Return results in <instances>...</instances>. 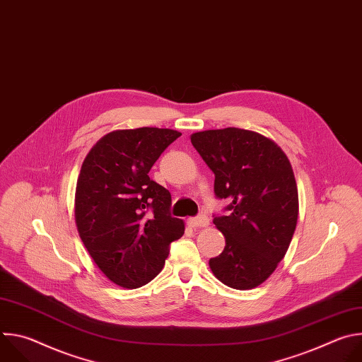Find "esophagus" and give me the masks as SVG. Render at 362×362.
Masks as SVG:
<instances>
[{"mask_svg":"<svg viewBox=\"0 0 362 362\" xmlns=\"http://www.w3.org/2000/svg\"><path fill=\"white\" fill-rule=\"evenodd\" d=\"M187 223H189V226H192V228H206L209 225V218L206 216V215H200V216H196V218H190L189 221H187Z\"/></svg>","mask_w":362,"mask_h":362,"instance_id":"1","label":"esophagus"}]
</instances>
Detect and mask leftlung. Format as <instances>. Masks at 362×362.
<instances>
[{"label": "left lung", "instance_id": "obj_1", "mask_svg": "<svg viewBox=\"0 0 362 362\" xmlns=\"http://www.w3.org/2000/svg\"><path fill=\"white\" fill-rule=\"evenodd\" d=\"M190 141L215 173L216 197L229 200L226 215H214L226 246L209 267L233 289L256 288L284 259L296 228L292 166L275 141L245 129L204 130Z\"/></svg>", "mask_w": 362, "mask_h": 362}]
</instances>
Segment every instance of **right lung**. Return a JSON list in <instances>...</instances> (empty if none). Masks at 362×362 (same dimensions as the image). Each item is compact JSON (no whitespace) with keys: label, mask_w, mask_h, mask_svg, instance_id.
Instances as JSON below:
<instances>
[{"label":"right lung","mask_w":362,"mask_h":362,"mask_svg":"<svg viewBox=\"0 0 362 362\" xmlns=\"http://www.w3.org/2000/svg\"><path fill=\"white\" fill-rule=\"evenodd\" d=\"M182 133L140 127L101 137L86 156L76 187L78 235L100 271L134 289L156 276L170 243L185 233L170 215L172 196L148 177L151 166Z\"/></svg>","instance_id":"obj_1"}]
</instances>
